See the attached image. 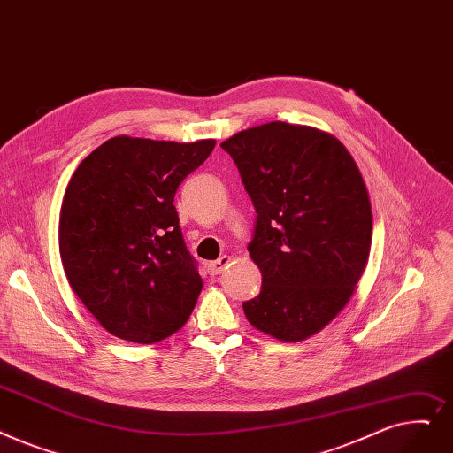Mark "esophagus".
I'll return each mask as SVG.
<instances>
[{
  "label": "esophagus",
  "instance_id": "1",
  "mask_svg": "<svg viewBox=\"0 0 453 453\" xmlns=\"http://www.w3.org/2000/svg\"><path fill=\"white\" fill-rule=\"evenodd\" d=\"M231 263H233V259L229 257V255H222L220 259H216V261L209 263V265H207V270H209L211 275H219V273H222L226 268H229Z\"/></svg>",
  "mask_w": 453,
  "mask_h": 453
}]
</instances>
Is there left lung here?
<instances>
[{
    "label": "left lung",
    "mask_w": 453,
    "mask_h": 453,
    "mask_svg": "<svg viewBox=\"0 0 453 453\" xmlns=\"http://www.w3.org/2000/svg\"><path fill=\"white\" fill-rule=\"evenodd\" d=\"M237 165L257 211L248 246L263 275L248 322L300 342L322 331L349 302L366 268L372 205L359 166L331 133L268 122L220 144Z\"/></svg>",
    "instance_id": "8db88e82"
}]
</instances>
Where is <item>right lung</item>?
Returning <instances> with one entry per match:
<instances>
[{
  "instance_id": "right-lung-1",
  "label": "right lung",
  "mask_w": 453,
  "mask_h": 453,
  "mask_svg": "<svg viewBox=\"0 0 453 453\" xmlns=\"http://www.w3.org/2000/svg\"><path fill=\"white\" fill-rule=\"evenodd\" d=\"M214 144L120 134L73 172L58 251L75 296L111 335L153 344L187 324L203 281L187 251L173 196Z\"/></svg>"
}]
</instances>
